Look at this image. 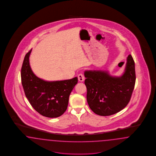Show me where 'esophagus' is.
<instances>
[{
    "instance_id": "1",
    "label": "esophagus",
    "mask_w": 156,
    "mask_h": 156,
    "mask_svg": "<svg viewBox=\"0 0 156 156\" xmlns=\"http://www.w3.org/2000/svg\"><path fill=\"white\" fill-rule=\"evenodd\" d=\"M78 80L80 82H83L85 80V76L82 74H80L79 75H78Z\"/></svg>"
}]
</instances>
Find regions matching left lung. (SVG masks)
<instances>
[{
	"label": "left lung",
	"instance_id": "left-lung-1",
	"mask_svg": "<svg viewBox=\"0 0 156 156\" xmlns=\"http://www.w3.org/2000/svg\"><path fill=\"white\" fill-rule=\"evenodd\" d=\"M84 75L87 103L95 114L111 115L129 102L136 81L135 62L131 55L126 58L124 73L119 76H113L103 70H87Z\"/></svg>",
	"mask_w": 156,
	"mask_h": 156
}]
</instances>
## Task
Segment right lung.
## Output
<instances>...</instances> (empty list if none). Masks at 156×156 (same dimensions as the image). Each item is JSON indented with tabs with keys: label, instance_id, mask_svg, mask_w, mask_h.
Wrapping results in <instances>:
<instances>
[{
	"label": "right lung",
	"instance_id": "add662e5",
	"mask_svg": "<svg viewBox=\"0 0 156 156\" xmlns=\"http://www.w3.org/2000/svg\"><path fill=\"white\" fill-rule=\"evenodd\" d=\"M31 50L26 54L21 71L25 96L32 107L42 115L58 117L67 108L69 94L78 82V78L56 81H44L38 78L30 64Z\"/></svg>",
	"mask_w": 156,
	"mask_h": 156
}]
</instances>
